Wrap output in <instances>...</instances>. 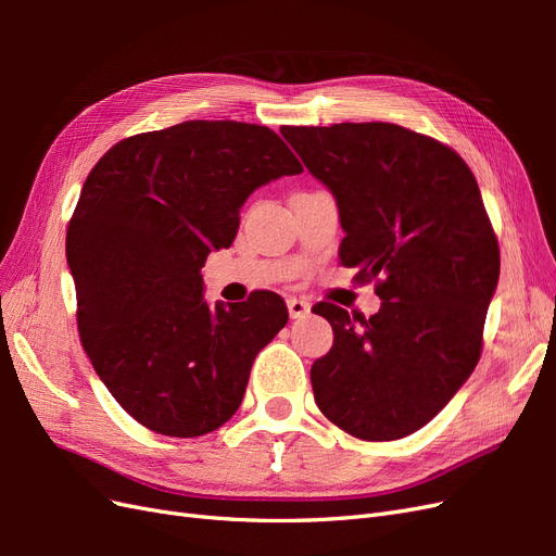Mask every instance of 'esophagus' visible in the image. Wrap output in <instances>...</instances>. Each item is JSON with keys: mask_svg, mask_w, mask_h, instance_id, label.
Here are the masks:
<instances>
[{"mask_svg": "<svg viewBox=\"0 0 556 556\" xmlns=\"http://www.w3.org/2000/svg\"><path fill=\"white\" fill-rule=\"evenodd\" d=\"M288 311H290L292 319H301V317H306L311 313V304L301 296H290L288 299Z\"/></svg>", "mask_w": 556, "mask_h": 556, "instance_id": "1", "label": "esophagus"}]
</instances>
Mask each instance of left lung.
<instances>
[{
  "instance_id": "8db88e82",
  "label": "left lung",
  "mask_w": 556,
  "mask_h": 556,
  "mask_svg": "<svg viewBox=\"0 0 556 556\" xmlns=\"http://www.w3.org/2000/svg\"><path fill=\"white\" fill-rule=\"evenodd\" d=\"M327 185L343 266L382 276L380 311L333 304V345L311 368L317 408L362 441H396L439 415L473 374L501 255L476 176L452 148L390 123L282 127Z\"/></svg>"
}]
</instances>
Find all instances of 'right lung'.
<instances>
[{
  "instance_id": "right-lung-1",
  "label": "right lung",
  "mask_w": 556,
  "mask_h": 556,
  "mask_svg": "<svg viewBox=\"0 0 556 556\" xmlns=\"http://www.w3.org/2000/svg\"><path fill=\"white\" fill-rule=\"evenodd\" d=\"M276 131L188 121L115 143L66 231L78 331L94 371L139 425L194 439L239 410L257 352L288 325L274 292L208 306L204 266L229 248L262 185L301 174Z\"/></svg>"
}]
</instances>
